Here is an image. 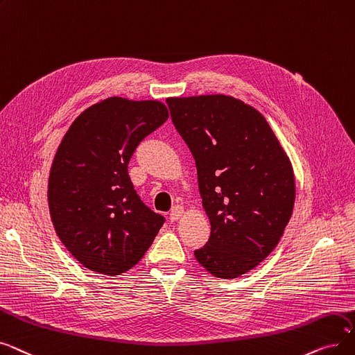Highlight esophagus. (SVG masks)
<instances>
[{
  "instance_id": "34e87169",
  "label": "esophagus",
  "mask_w": 355,
  "mask_h": 355,
  "mask_svg": "<svg viewBox=\"0 0 355 355\" xmlns=\"http://www.w3.org/2000/svg\"><path fill=\"white\" fill-rule=\"evenodd\" d=\"M183 212H184V209L182 207H175L171 212V221H178V219L182 218Z\"/></svg>"
}]
</instances>
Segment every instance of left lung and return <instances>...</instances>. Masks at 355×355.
I'll return each mask as SVG.
<instances>
[{
  "mask_svg": "<svg viewBox=\"0 0 355 355\" xmlns=\"http://www.w3.org/2000/svg\"><path fill=\"white\" fill-rule=\"evenodd\" d=\"M172 121L196 163L209 223L195 259L221 279H235L275 250L292 216V163L266 118L227 95L167 98Z\"/></svg>",
  "mask_w": 355,
  "mask_h": 355,
  "instance_id": "1",
  "label": "left lung"
}]
</instances>
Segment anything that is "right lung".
I'll use <instances>...</instances> for the list:
<instances>
[{"instance_id":"obj_1","label":"right lung","mask_w":355,"mask_h":355,"mask_svg":"<svg viewBox=\"0 0 355 355\" xmlns=\"http://www.w3.org/2000/svg\"><path fill=\"white\" fill-rule=\"evenodd\" d=\"M167 118L160 101L111 96L83 111L58 147L49 175L50 218L67 251L92 272L125 273L164 223L134 189L128 162Z\"/></svg>"}]
</instances>
